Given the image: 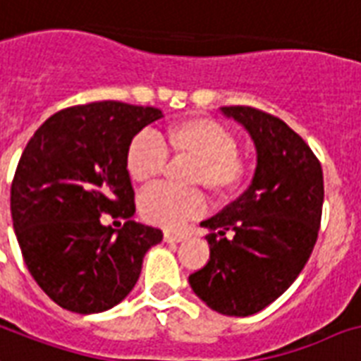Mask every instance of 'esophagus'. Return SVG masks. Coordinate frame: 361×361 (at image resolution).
I'll return each mask as SVG.
<instances>
[{
    "label": "esophagus",
    "instance_id": "1",
    "mask_svg": "<svg viewBox=\"0 0 361 361\" xmlns=\"http://www.w3.org/2000/svg\"><path fill=\"white\" fill-rule=\"evenodd\" d=\"M164 239H166L167 243H178L183 241V239H186V233H180V231H166V233H164Z\"/></svg>",
    "mask_w": 361,
    "mask_h": 361
}]
</instances>
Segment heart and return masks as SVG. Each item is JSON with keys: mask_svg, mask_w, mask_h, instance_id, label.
<instances>
[{"mask_svg": "<svg viewBox=\"0 0 361 361\" xmlns=\"http://www.w3.org/2000/svg\"><path fill=\"white\" fill-rule=\"evenodd\" d=\"M237 137L226 126L207 116H192L166 126L160 137L137 133L126 149V171L137 184L160 177L167 154L190 161L184 184L203 188L212 200H224L235 192L245 177ZM141 216L149 224L177 230L205 211L200 190H173L154 186L139 200Z\"/></svg>", "mask_w": 361, "mask_h": 361, "instance_id": "1", "label": "heart"}]
</instances>
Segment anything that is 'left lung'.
Listing matches in <instances>:
<instances>
[{"label":"left lung","instance_id":"left-lung-1","mask_svg":"<svg viewBox=\"0 0 361 361\" xmlns=\"http://www.w3.org/2000/svg\"><path fill=\"white\" fill-rule=\"evenodd\" d=\"M222 113L248 130L258 166L250 186L212 219L211 259L190 286L212 311L248 317L282 295L317 243L324 177L311 147L286 122L259 109L231 105Z\"/></svg>","mask_w":361,"mask_h":361}]
</instances>
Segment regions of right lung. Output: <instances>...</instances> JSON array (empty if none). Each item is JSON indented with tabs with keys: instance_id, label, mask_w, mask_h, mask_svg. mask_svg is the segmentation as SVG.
<instances>
[{
	"instance_id": "add662e5",
	"label": "right lung",
	"mask_w": 361,
	"mask_h": 361,
	"mask_svg": "<svg viewBox=\"0 0 361 361\" xmlns=\"http://www.w3.org/2000/svg\"><path fill=\"white\" fill-rule=\"evenodd\" d=\"M161 116L122 102L75 105L52 114L22 152L11 184V214L22 258L39 288L61 309L107 311L141 275L142 256L161 230L131 220L135 194L126 149ZM122 218L117 232L99 222Z\"/></svg>"
}]
</instances>
